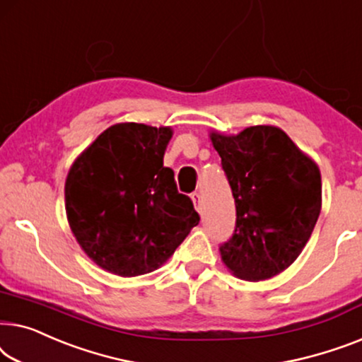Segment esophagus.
<instances>
[{
	"instance_id": "1",
	"label": "esophagus",
	"mask_w": 362,
	"mask_h": 362,
	"mask_svg": "<svg viewBox=\"0 0 362 362\" xmlns=\"http://www.w3.org/2000/svg\"><path fill=\"white\" fill-rule=\"evenodd\" d=\"M192 202H193V205H195V208L198 211L202 210V197H200V193H193L192 195Z\"/></svg>"
}]
</instances>
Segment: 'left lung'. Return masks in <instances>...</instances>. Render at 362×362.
Instances as JSON below:
<instances>
[{"mask_svg": "<svg viewBox=\"0 0 362 362\" xmlns=\"http://www.w3.org/2000/svg\"><path fill=\"white\" fill-rule=\"evenodd\" d=\"M230 182L236 228L221 261L249 282L285 271L303 251L322 210L318 165L277 126L210 132Z\"/></svg>", "mask_w": 362, "mask_h": 362, "instance_id": "1", "label": "left lung"}]
</instances>
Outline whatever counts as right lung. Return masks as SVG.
<instances>
[{
	"instance_id": "1",
	"label": "right lung",
	"mask_w": 362,
	"mask_h": 362,
	"mask_svg": "<svg viewBox=\"0 0 362 362\" xmlns=\"http://www.w3.org/2000/svg\"><path fill=\"white\" fill-rule=\"evenodd\" d=\"M169 126L118 123L70 167L65 211L86 256L106 272L136 277L159 269L200 216L177 190L164 154Z\"/></svg>"
}]
</instances>
